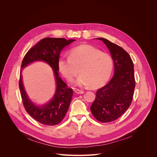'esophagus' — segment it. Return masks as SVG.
<instances>
[{
    "label": "esophagus",
    "instance_id": "obj_1",
    "mask_svg": "<svg viewBox=\"0 0 157 157\" xmlns=\"http://www.w3.org/2000/svg\"><path fill=\"white\" fill-rule=\"evenodd\" d=\"M75 93L76 94H83L84 92L82 90H80V89H76V90H75Z\"/></svg>",
    "mask_w": 157,
    "mask_h": 157
}]
</instances>
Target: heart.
<instances>
[{"instance_id": "1", "label": "heart", "mask_w": 157, "mask_h": 157, "mask_svg": "<svg viewBox=\"0 0 157 157\" xmlns=\"http://www.w3.org/2000/svg\"><path fill=\"white\" fill-rule=\"evenodd\" d=\"M58 69L69 82H73L78 74L76 84L97 88L104 84L113 70L112 57L98 48L83 44L72 48L70 56H61L58 61Z\"/></svg>"}]
</instances>
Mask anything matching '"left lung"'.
<instances>
[{"label":"left lung","instance_id":"1","mask_svg":"<svg viewBox=\"0 0 157 157\" xmlns=\"http://www.w3.org/2000/svg\"><path fill=\"white\" fill-rule=\"evenodd\" d=\"M114 63V75L105 86L96 91L90 109L96 120L101 122H113L124 114L131 105L136 80L133 63L128 53L117 44L103 38Z\"/></svg>","mask_w":157,"mask_h":157}]
</instances>
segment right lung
I'll return each instance as SVG.
<instances>
[{"label":"right lung","mask_w":157,"mask_h":157,"mask_svg":"<svg viewBox=\"0 0 157 157\" xmlns=\"http://www.w3.org/2000/svg\"><path fill=\"white\" fill-rule=\"evenodd\" d=\"M76 40L64 38H44L30 48L22 61L21 68L35 61L42 60L48 63L53 69L56 83V91L53 99L47 104L39 107L29 99L20 74L19 88L24 106L27 113L37 122L45 125H55L64 119L71 101L73 91L61 79L58 73V61L63 48Z\"/></svg>","instance_id":"add662e5"}]
</instances>
